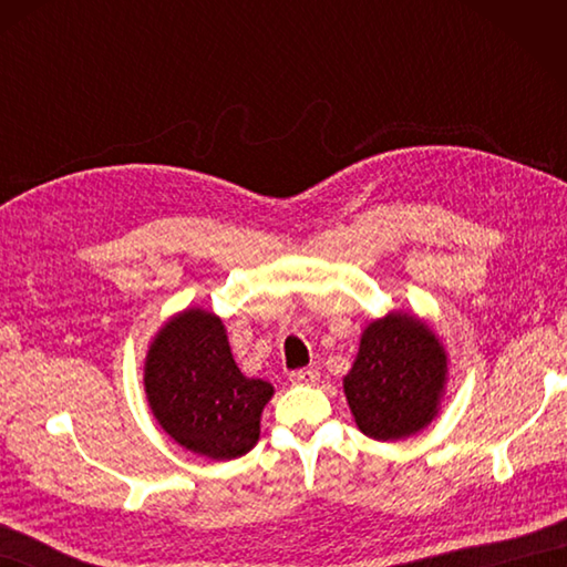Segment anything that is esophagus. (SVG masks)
<instances>
[{
    "label": "esophagus",
    "instance_id": "34e87169",
    "mask_svg": "<svg viewBox=\"0 0 567 567\" xmlns=\"http://www.w3.org/2000/svg\"><path fill=\"white\" fill-rule=\"evenodd\" d=\"M290 380L297 384H315L319 380V370H315V368L295 370V372H290Z\"/></svg>",
    "mask_w": 567,
    "mask_h": 567
}]
</instances>
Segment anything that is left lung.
I'll list each match as a JSON object with an SVG mask.
<instances>
[{
  "label": "left lung",
  "mask_w": 567,
  "mask_h": 567,
  "mask_svg": "<svg viewBox=\"0 0 567 567\" xmlns=\"http://www.w3.org/2000/svg\"><path fill=\"white\" fill-rule=\"evenodd\" d=\"M449 355L419 317L390 311L370 321L343 392L358 429L375 441L414 436L439 414Z\"/></svg>",
  "instance_id": "1"
}]
</instances>
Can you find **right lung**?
<instances>
[{
    "label": "right lung",
    "instance_id": "add662e5",
    "mask_svg": "<svg viewBox=\"0 0 567 567\" xmlns=\"http://www.w3.org/2000/svg\"><path fill=\"white\" fill-rule=\"evenodd\" d=\"M143 372L153 416L183 449L231 461L258 443L260 414L275 390L238 370L224 321L212 311L192 307L165 321Z\"/></svg>",
    "mask_w": 567,
    "mask_h": 567
}]
</instances>
